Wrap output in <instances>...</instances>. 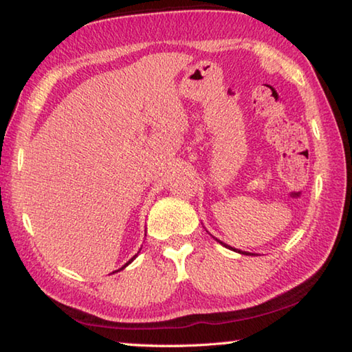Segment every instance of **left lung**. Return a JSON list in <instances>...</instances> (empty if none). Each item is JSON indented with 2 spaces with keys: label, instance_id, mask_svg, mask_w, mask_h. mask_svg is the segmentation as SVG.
<instances>
[{
  "label": "left lung",
  "instance_id": "left-lung-1",
  "mask_svg": "<svg viewBox=\"0 0 352 352\" xmlns=\"http://www.w3.org/2000/svg\"><path fill=\"white\" fill-rule=\"evenodd\" d=\"M217 242H220L219 239H216ZM220 243H222V245L223 247H226V248H230V250H233V252H237V253H242V254H252V253H247V252H241V250H236V248H233V247H230V245H226V243H223V242H220Z\"/></svg>",
  "mask_w": 352,
  "mask_h": 352
}]
</instances>
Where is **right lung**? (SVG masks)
<instances>
[{
  "label": "right lung",
  "instance_id": "right-lung-1",
  "mask_svg": "<svg viewBox=\"0 0 352 352\" xmlns=\"http://www.w3.org/2000/svg\"><path fill=\"white\" fill-rule=\"evenodd\" d=\"M136 256H138V254H135V256H133V258H132V259H130V261H129V262H127V264H126V265H124V267H121V269H119V270H122V269H126V267H127V265H129V264H130V262H132V261H133V259H135V258H136ZM116 272H118V270H116ZM116 272H113V273H116Z\"/></svg>",
  "mask_w": 352,
  "mask_h": 352
}]
</instances>
